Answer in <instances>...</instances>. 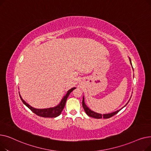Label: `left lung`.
<instances>
[{
  "label": "left lung",
  "mask_w": 151,
  "mask_h": 151,
  "mask_svg": "<svg viewBox=\"0 0 151 151\" xmlns=\"http://www.w3.org/2000/svg\"><path fill=\"white\" fill-rule=\"evenodd\" d=\"M129 59H130V64L132 65V62H131V59H130V58H129ZM130 99H131V97H130ZM130 100V99H129V101H128L126 105H125L124 107H122L121 109H119V110H117V111H116L113 112V113H108V114H100V113H97L94 112V111H92L90 108H89L88 106H87L85 104V103H84V96H83V101H82V103H83V108H84V111H85L86 113L87 114H88L89 117H92L96 118V119H101V118L108 119V118H109V117H112V116H114V115L116 114L119 111H121L123 108H124L128 104V103L129 102Z\"/></svg>",
  "instance_id": "1"
}]
</instances>
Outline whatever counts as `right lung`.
<instances>
[{
    "label": "right lung",
    "mask_w": 151,
    "mask_h": 151,
    "mask_svg": "<svg viewBox=\"0 0 151 151\" xmlns=\"http://www.w3.org/2000/svg\"><path fill=\"white\" fill-rule=\"evenodd\" d=\"M75 89L76 88H73L70 89V90H68L67 93L65 94V96L62 98L61 101L60 102V104H58L57 106L52 107V108H45V109H37L31 106L22 99L20 94H19V96L22 101L23 102V104H24L27 107H28L37 116L43 117H55L61 114L63 108H64L65 105V103L68 96L70 95V93Z\"/></svg>",
    "instance_id": "1"
}]
</instances>
